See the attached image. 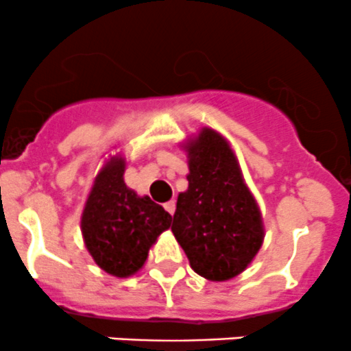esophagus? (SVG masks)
Instances as JSON below:
<instances>
[{"label": "esophagus", "instance_id": "obj_1", "mask_svg": "<svg viewBox=\"0 0 351 351\" xmlns=\"http://www.w3.org/2000/svg\"><path fill=\"white\" fill-rule=\"evenodd\" d=\"M175 208H176V204H175V200H169V202H166L165 204V210L168 212V214H175Z\"/></svg>", "mask_w": 351, "mask_h": 351}]
</instances>
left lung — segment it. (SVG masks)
I'll return each instance as SVG.
<instances>
[{
  "instance_id": "left-lung-1",
  "label": "left lung",
  "mask_w": 351,
  "mask_h": 351,
  "mask_svg": "<svg viewBox=\"0 0 351 351\" xmlns=\"http://www.w3.org/2000/svg\"><path fill=\"white\" fill-rule=\"evenodd\" d=\"M185 149L189 190L178 195L171 231L195 274L229 280L246 270L263 244L260 207L221 134L204 127Z\"/></svg>"
}]
</instances>
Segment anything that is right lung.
Returning a JSON list of instances; mask_svg holds the SVG:
<instances>
[{
	"mask_svg": "<svg viewBox=\"0 0 351 351\" xmlns=\"http://www.w3.org/2000/svg\"><path fill=\"white\" fill-rule=\"evenodd\" d=\"M123 171L125 159L112 156L95 176L81 215V232L91 258L119 278L137 274L158 236L171 226V215L161 205L125 185Z\"/></svg>",
	"mask_w": 351,
	"mask_h": 351,
	"instance_id": "1",
	"label": "right lung"
}]
</instances>
